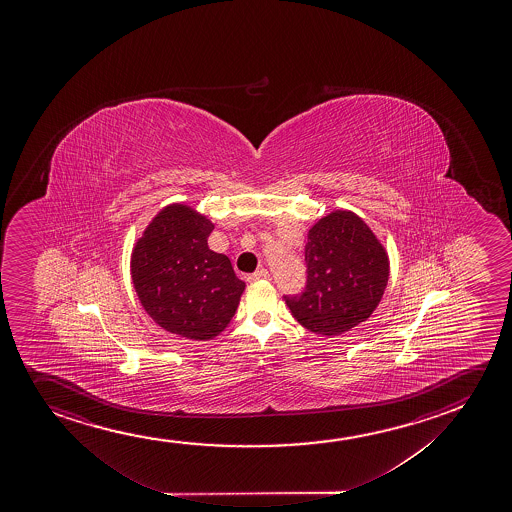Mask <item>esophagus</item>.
Here are the masks:
<instances>
[{"label": "esophagus", "mask_w": 512, "mask_h": 512, "mask_svg": "<svg viewBox=\"0 0 512 512\" xmlns=\"http://www.w3.org/2000/svg\"><path fill=\"white\" fill-rule=\"evenodd\" d=\"M251 279H253L254 282L270 280V273H268V270H265V268H259L258 272H254L253 275H251Z\"/></svg>", "instance_id": "esophagus-1"}]
</instances>
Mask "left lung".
Instances as JSON below:
<instances>
[{
  "label": "left lung",
  "mask_w": 512,
  "mask_h": 512,
  "mask_svg": "<svg viewBox=\"0 0 512 512\" xmlns=\"http://www.w3.org/2000/svg\"><path fill=\"white\" fill-rule=\"evenodd\" d=\"M305 263L303 291L284 294V300L303 328L322 336L366 321L389 280L385 249L354 212H331L310 228Z\"/></svg>",
  "instance_id": "obj_1"
}]
</instances>
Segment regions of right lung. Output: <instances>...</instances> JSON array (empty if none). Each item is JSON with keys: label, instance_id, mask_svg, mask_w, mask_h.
Listing matches in <instances>:
<instances>
[{"label": "right lung", "instance_id": "add662e5", "mask_svg": "<svg viewBox=\"0 0 512 512\" xmlns=\"http://www.w3.org/2000/svg\"><path fill=\"white\" fill-rule=\"evenodd\" d=\"M209 219L183 204L158 212L137 240L130 272L144 310L160 328L211 340L230 324L246 284L207 240Z\"/></svg>", "mask_w": 512, "mask_h": 512}]
</instances>
